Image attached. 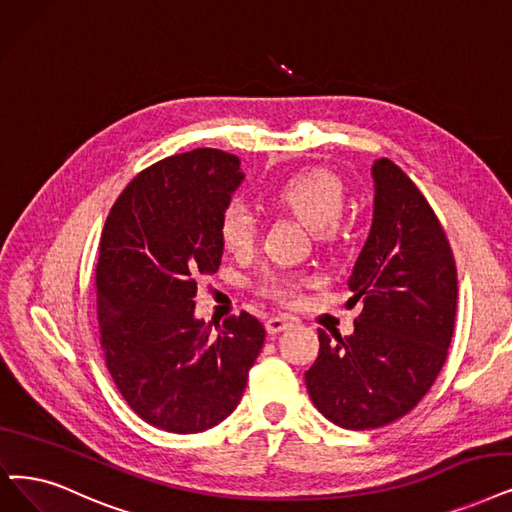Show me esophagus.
<instances>
[{
    "label": "esophagus",
    "instance_id": "34e87169",
    "mask_svg": "<svg viewBox=\"0 0 512 512\" xmlns=\"http://www.w3.org/2000/svg\"><path fill=\"white\" fill-rule=\"evenodd\" d=\"M290 325H292V321L285 319V317H271V319H267V323H264V327H267V332L271 336H275V334H279L283 330H288Z\"/></svg>",
    "mask_w": 512,
    "mask_h": 512
}]
</instances>
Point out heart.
<instances>
[{
	"mask_svg": "<svg viewBox=\"0 0 512 512\" xmlns=\"http://www.w3.org/2000/svg\"><path fill=\"white\" fill-rule=\"evenodd\" d=\"M279 208L292 212L304 227L317 231L319 237H332L338 231V216L344 206L342 182L327 170L311 168L281 180L273 191ZM218 233L231 252L252 250L256 239V216L243 201L233 199L220 214ZM269 292L275 296H292L296 285L288 279L267 275Z\"/></svg>",
	"mask_w": 512,
	"mask_h": 512,
	"instance_id": "1",
	"label": "heart"
}]
</instances>
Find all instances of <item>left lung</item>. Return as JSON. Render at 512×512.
Wrapping results in <instances>:
<instances>
[{
    "label": "left lung",
    "mask_w": 512,
    "mask_h": 512,
    "mask_svg": "<svg viewBox=\"0 0 512 512\" xmlns=\"http://www.w3.org/2000/svg\"><path fill=\"white\" fill-rule=\"evenodd\" d=\"M372 227L355 260L349 304L363 300L351 336L319 330V357L304 374L317 410L367 431L391 424L433 386L454 334L458 277L441 224L391 159L372 163Z\"/></svg>",
    "instance_id": "1"
}]
</instances>
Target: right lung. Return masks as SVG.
Masks as SVG:
<instances>
[{
  "label": "right lung",
  "instance_id": "add662e5",
  "mask_svg": "<svg viewBox=\"0 0 512 512\" xmlns=\"http://www.w3.org/2000/svg\"><path fill=\"white\" fill-rule=\"evenodd\" d=\"M243 182L239 157L195 149L140 172L113 203L96 264L100 344L132 410L191 435L241 401L264 327L250 313L195 317L197 277L218 271L222 210Z\"/></svg>",
  "mask_w": 512,
  "mask_h": 512
}]
</instances>
